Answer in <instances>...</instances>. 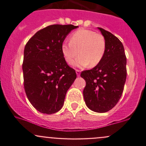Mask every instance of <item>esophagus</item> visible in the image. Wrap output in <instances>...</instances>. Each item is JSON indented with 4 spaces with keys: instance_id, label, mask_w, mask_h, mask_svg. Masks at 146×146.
Segmentation results:
<instances>
[{
    "instance_id": "34e87169",
    "label": "esophagus",
    "mask_w": 146,
    "mask_h": 146,
    "mask_svg": "<svg viewBox=\"0 0 146 146\" xmlns=\"http://www.w3.org/2000/svg\"><path fill=\"white\" fill-rule=\"evenodd\" d=\"M76 74H77V76H80V70H78V69H77V70H76Z\"/></svg>"
}]
</instances>
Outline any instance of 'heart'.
<instances>
[{
	"instance_id": "obj_1",
	"label": "heart",
	"mask_w": 146,
	"mask_h": 146,
	"mask_svg": "<svg viewBox=\"0 0 146 146\" xmlns=\"http://www.w3.org/2000/svg\"><path fill=\"white\" fill-rule=\"evenodd\" d=\"M106 51L105 38L102 35L90 29H81L73 32L70 36V42L61 45V51L68 64L76 61L78 66L95 67L102 59Z\"/></svg>"
}]
</instances>
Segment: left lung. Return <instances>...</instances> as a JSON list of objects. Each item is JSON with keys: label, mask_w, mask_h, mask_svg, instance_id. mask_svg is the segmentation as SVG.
I'll return each mask as SVG.
<instances>
[{"label": "left lung", "mask_w": 146, "mask_h": 146, "mask_svg": "<svg viewBox=\"0 0 146 146\" xmlns=\"http://www.w3.org/2000/svg\"><path fill=\"white\" fill-rule=\"evenodd\" d=\"M105 38L106 51L99 64L83 70L80 76L86 85L83 90L85 104L95 112L110 111L117 104L126 79V57L123 46L117 36L98 27Z\"/></svg>", "instance_id": "obj_1"}]
</instances>
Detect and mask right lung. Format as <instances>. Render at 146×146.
<instances>
[{"label":"right lung","instance_id":"right-lung-1","mask_svg":"<svg viewBox=\"0 0 146 146\" xmlns=\"http://www.w3.org/2000/svg\"><path fill=\"white\" fill-rule=\"evenodd\" d=\"M78 27L73 25H52L36 32L24 50V88L36 110L43 114L57 112L75 79L76 70L66 63L61 45L68 34Z\"/></svg>","mask_w":146,"mask_h":146}]
</instances>
